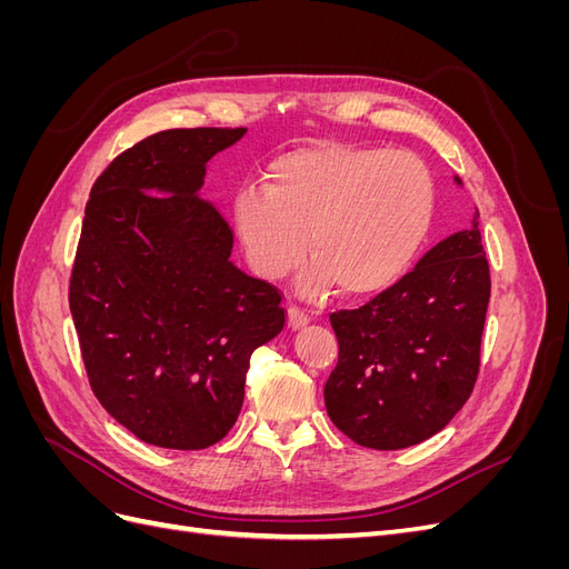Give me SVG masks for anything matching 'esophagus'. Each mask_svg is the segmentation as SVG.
Wrapping results in <instances>:
<instances>
[{
	"instance_id": "34e87169",
	"label": "esophagus",
	"mask_w": 569,
	"mask_h": 569,
	"mask_svg": "<svg viewBox=\"0 0 569 569\" xmlns=\"http://www.w3.org/2000/svg\"><path fill=\"white\" fill-rule=\"evenodd\" d=\"M308 322H311V316H306L301 308H297V306L287 308V325L291 327V330H301V327H306Z\"/></svg>"
}]
</instances>
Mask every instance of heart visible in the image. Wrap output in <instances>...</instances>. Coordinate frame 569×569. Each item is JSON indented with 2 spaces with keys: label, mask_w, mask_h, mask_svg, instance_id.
Segmentation results:
<instances>
[{
  "label": "heart",
  "mask_w": 569,
  "mask_h": 569,
  "mask_svg": "<svg viewBox=\"0 0 569 569\" xmlns=\"http://www.w3.org/2000/svg\"><path fill=\"white\" fill-rule=\"evenodd\" d=\"M435 213V178L418 157L339 142L284 153L270 163L263 189H242L232 201L234 230L256 274L280 280L308 249L306 295L339 287L349 299L399 282L427 244Z\"/></svg>",
  "instance_id": "obj_1"
}]
</instances>
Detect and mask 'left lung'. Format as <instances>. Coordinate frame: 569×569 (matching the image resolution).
Wrapping results in <instances>:
<instances>
[{"label": "left lung", "mask_w": 569, "mask_h": 569, "mask_svg": "<svg viewBox=\"0 0 569 569\" xmlns=\"http://www.w3.org/2000/svg\"><path fill=\"white\" fill-rule=\"evenodd\" d=\"M489 295L475 211L468 230L429 249L393 287L358 311L332 313L339 360L325 408L335 427L377 451L441 432L477 382Z\"/></svg>", "instance_id": "obj_1"}]
</instances>
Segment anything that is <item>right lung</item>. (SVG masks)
<instances>
[{
    "instance_id": "right-lung-1",
    "label": "right lung",
    "mask_w": 569,
    "mask_h": 569,
    "mask_svg": "<svg viewBox=\"0 0 569 569\" xmlns=\"http://www.w3.org/2000/svg\"><path fill=\"white\" fill-rule=\"evenodd\" d=\"M247 128L163 130L101 173L84 206L71 313L92 391L144 443L199 451L226 437L251 353L278 337V289L232 261L201 199L206 166Z\"/></svg>"
}]
</instances>
